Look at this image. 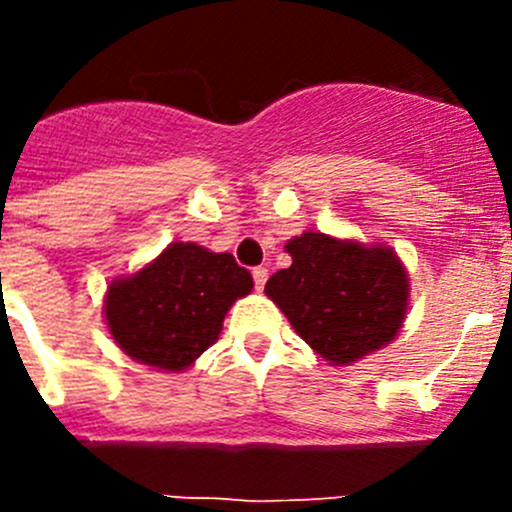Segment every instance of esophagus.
I'll use <instances>...</instances> for the list:
<instances>
[{
	"mask_svg": "<svg viewBox=\"0 0 512 512\" xmlns=\"http://www.w3.org/2000/svg\"><path fill=\"white\" fill-rule=\"evenodd\" d=\"M266 277H269V271H266L264 266H256V269H253V284H256V289H264Z\"/></svg>",
	"mask_w": 512,
	"mask_h": 512,
	"instance_id": "1",
	"label": "esophagus"
}]
</instances>
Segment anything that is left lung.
Segmentation results:
<instances>
[{"label":"left lung","instance_id":"left-lung-1","mask_svg":"<svg viewBox=\"0 0 512 512\" xmlns=\"http://www.w3.org/2000/svg\"><path fill=\"white\" fill-rule=\"evenodd\" d=\"M289 269L266 282L297 336L333 366L387 346L408 312V271L387 246L307 233L287 243Z\"/></svg>","mask_w":512,"mask_h":512}]
</instances>
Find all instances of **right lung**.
Returning a JSON list of instances; mask_svg holds the SVG:
<instances>
[{"label": "right lung", "mask_w": 512, "mask_h": 512, "mask_svg": "<svg viewBox=\"0 0 512 512\" xmlns=\"http://www.w3.org/2000/svg\"><path fill=\"white\" fill-rule=\"evenodd\" d=\"M251 289V274L230 253L169 243L151 264L107 287L104 320L130 359L182 372L217 341L230 305Z\"/></svg>", "instance_id": "1"}]
</instances>
